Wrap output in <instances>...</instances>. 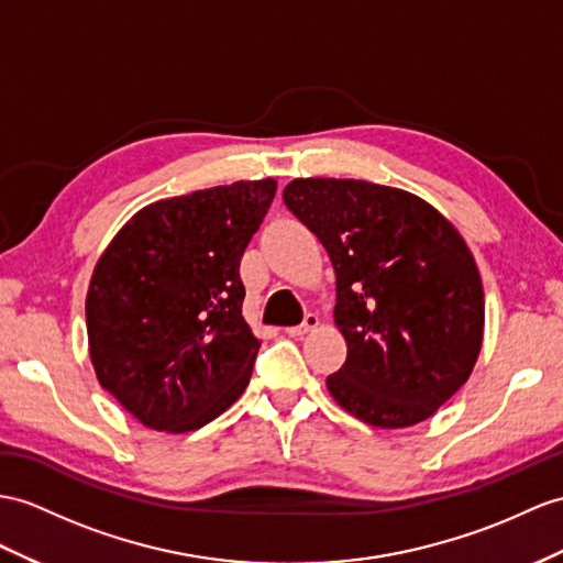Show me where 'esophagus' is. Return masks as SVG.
<instances>
[{"label":"esophagus","mask_w":563,"mask_h":563,"mask_svg":"<svg viewBox=\"0 0 563 563\" xmlns=\"http://www.w3.org/2000/svg\"><path fill=\"white\" fill-rule=\"evenodd\" d=\"M318 324H320V318H318V314H314V312H308L306 318H303V322L296 324V327H289V329H286V334L294 336V339H296V336H303V334H308L310 329H314Z\"/></svg>","instance_id":"1"}]
</instances>
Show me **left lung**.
<instances>
[{
	"instance_id": "left-lung-1",
	"label": "left lung",
	"mask_w": 563,
	"mask_h": 563,
	"mask_svg": "<svg viewBox=\"0 0 563 563\" xmlns=\"http://www.w3.org/2000/svg\"><path fill=\"white\" fill-rule=\"evenodd\" d=\"M284 202L336 274L346 363L334 401L375 428H410L454 396L483 346L485 296L468 245L430 202L355 178H294Z\"/></svg>"
}]
</instances>
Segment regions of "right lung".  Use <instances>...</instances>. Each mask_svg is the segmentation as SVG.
Masks as SVG:
<instances>
[{"label":"right lung","instance_id":"add662e5","mask_svg":"<svg viewBox=\"0 0 563 563\" xmlns=\"http://www.w3.org/2000/svg\"><path fill=\"white\" fill-rule=\"evenodd\" d=\"M277 181H236L135 212L95 265L86 298L100 385L159 432L208 424L249 387L260 341L241 308V257Z\"/></svg>","mask_w":563,"mask_h":563}]
</instances>
